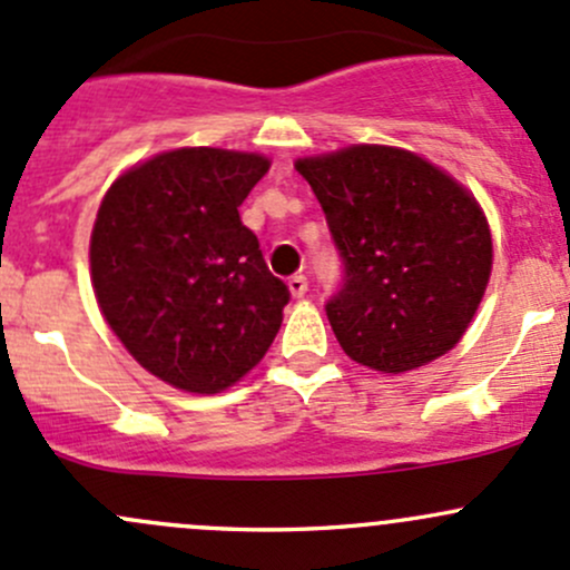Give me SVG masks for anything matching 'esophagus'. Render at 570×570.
Masks as SVG:
<instances>
[{
	"mask_svg": "<svg viewBox=\"0 0 570 570\" xmlns=\"http://www.w3.org/2000/svg\"><path fill=\"white\" fill-rule=\"evenodd\" d=\"M286 286H289L292 297L301 301V297H305V292H308V278H305V275H292V278L286 281Z\"/></svg>",
	"mask_w": 570,
	"mask_h": 570,
	"instance_id": "1",
	"label": "esophagus"
}]
</instances>
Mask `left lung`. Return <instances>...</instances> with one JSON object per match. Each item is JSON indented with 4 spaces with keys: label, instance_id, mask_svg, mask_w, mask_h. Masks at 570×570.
Masks as SVG:
<instances>
[{
    "label": "left lung",
    "instance_id": "left-lung-1",
    "mask_svg": "<svg viewBox=\"0 0 570 570\" xmlns=\"http://www.w3.org/2000/svg\"><path fill=\"white\" fill-rule=\"evenodd\" d=\"M344 256L346 284L327 303L341 350L404 374L459 344L487 295L494 245L483 207L423 155L352 144L297 158Z\"/></svg>",
    "mask_w": 570,
    "mask_h": 570
}]
</instances>
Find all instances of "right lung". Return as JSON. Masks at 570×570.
<instances>
[{
  "instance_id": "add662e5",
  "label": "right lung",
  "mask_w": 570,
  "mask_h": 570,
  "mask_svg": "<svg viewBox=\"0 0 570 570\" xmlns=\"http://www.w3.org/2000/svg\"><path fill=\"white\" fill-rule=\"evenodd\" d=\"M269 158L177 147L125 169L89 237V278L111 333L166 385L213 395L273 344L289 289L269 273L239 205Z\"/></svg>"
}]
</instances>
